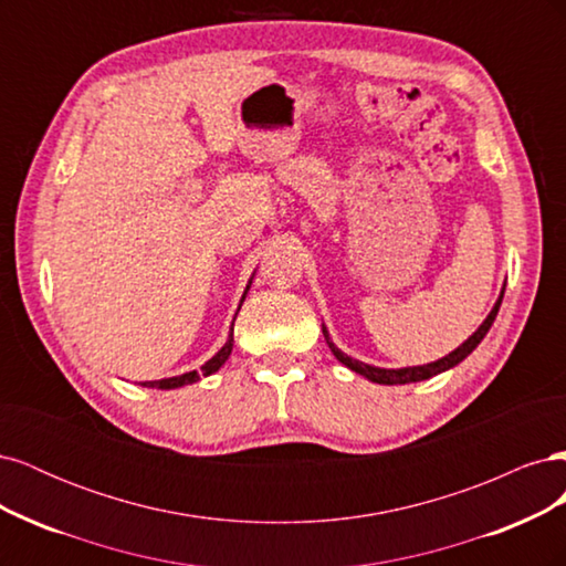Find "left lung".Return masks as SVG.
<instances>
[{"label":"left lung","mask_w":566,"mask_h":566,"mask_svg":"<svg viewBox=\"0 0 566 566\" xmlns=\"http://www.w3.org/2000/svg\"><path fill=\"white\" fill-rule=\"evenodd\" d=\"M501 302H503V295L499 297V302H495V306L491 310V314L486 316V321H484L482 325H479V331H476L468 342H462V345H460L455 352H451L449 356L439 358V361H434V364L416 366V368L387 370V368L366 366V364H361V361H356V358H352V356H347V354H342V352L333 345V342H331V337H328V333H325V328H323V335H325V339H328V345H331L333 354L337 356V361H342V364H345L347 368H352V370H354V373H358V375H364V378H368V380H373V382H378V385H406V382H420V380L432 378V375H437V373H443V370H449V368L458 366V364L462 361V358H465L468 354H472V349L479 345V342L484 339V335L489 333V328L493 325L495 314H499V310H501Z\"/></svg>","instance_id":"left-lung-1"}]
</instances>
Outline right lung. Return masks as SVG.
I'll return each instance as SVG.
<instances>
[{
	"label": "right lung",
	"mask_w": 566,
	"mask_h": 566,
	"mask_svg": "<svg viewBox=\"0 0 566 566\" xmlns=\"http://www.w3.org/2000/svg\"><path fill=\"white\" fill-rule=\"evenodd\" d=\"M243 300H245V295H243ZM243 300H241V302H243ZM231 349H233V328H231V335H229V342H227V345L221 347V349L210 358V361L200 368V373H198V370H191V373H184V375H179V378L153 380V382H142V385H144V387H156V389H175V387H181V385H191V382H196V380L205 378V375H212L214 370H219V368H221V364H224L227 358H229Z\"/></svg>",
	"instance_id": "obj_1"
}]
</instances>
